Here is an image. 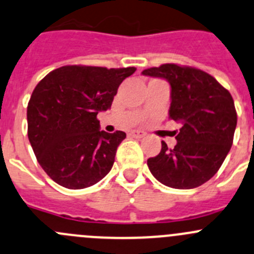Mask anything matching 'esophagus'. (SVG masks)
<instances>
[{
	"mask_svg": "<svg viewBox=\"0 0 254 254\" xmlns=\"http://www.w3.org/2000/svg\"><path fill=\"white\" fill-rule=\"evenodd\" d=\"M130 135H131L132 137H135V139H141V137L145 136V132L141 131V130H132V131L130 132Z\"/></svg>",
	"mask_w": 254,
	"mask_h": 254,
	"instance_id": "esophagus-1",
	"label": "esophagus"
}]
</instances>
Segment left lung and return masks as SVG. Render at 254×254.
<instances>
[{"label": "left lung", "mask_w": 254, "mask_h": 254, "mask_svg": "<svg viewBox=\"0 0 254 254\" xmlns=\"http://www.w3.org/2000/svg\"><path fill=\"white\" fill-rule=\"evenodd\" d=\"M142 74L164 78L171 87L169 118L181 124L174 149L147 160L155 179L172 189H195L213 177L233 142L237 113L232 95L212 75L192 67L162 64Z\"/></svg>", "instance_id": "left-lung-1"}]
</instances>
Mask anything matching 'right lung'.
Wrapping results in <instances>:
<instances>
[{"mask_svg":"<svg viewBox=\"0 0 254 254\" xmlns=\"http://www.w3.org/2000/svg\"><path fill=\"white\" fill-rule=\"evenodd\" d=\"M135 70L64 65L37 84L27 107L28 139L39 165L54 182L85 189L112 170L127 134L100 130L97 115L112 107L119 85Z\"/></svg>","mask_w":254,"mask_h":254,"instance_id":"1","label":"right lung"}]
</instances>
